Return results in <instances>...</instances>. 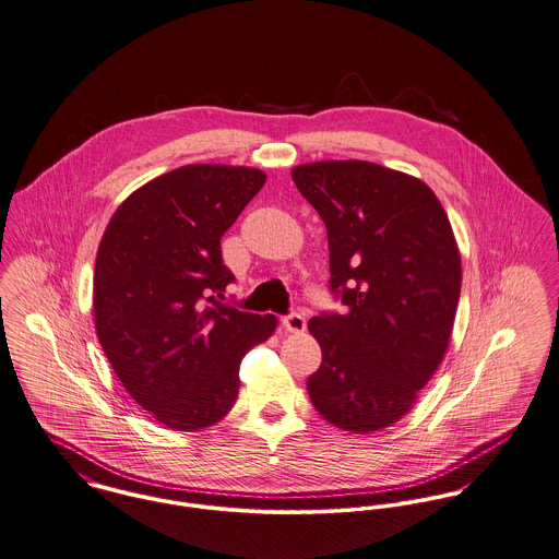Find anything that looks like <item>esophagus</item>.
Instances as JSON below:
<instances>
[{
  "instance_id": "esophagus-1",
  "label": "esophagus",
  "mask_w": 559,
  "mask_h": 559,
  "mask_svg": "<svg viewBox=\"0 0 559 559\" xmlns=\"http://www.w3.org/2000/svg\"><path fill=\"white\" fill-rule=\"evenodd\" d=\"M281 323H283V328H285L287 332H294V334H300V332H304V328H306V321H304V317L298 314V312L285 314V317L281 319Z\"/></svg>"
}]
</instances>
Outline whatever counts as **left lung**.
<instances>
[{
    "label": "left lung",
    "instance_id": "obj_1",
    "mask_svg": "<svg viewBox=\"0 0 559 559\" xmlns=\"http://www.w3.org/2000/svg\"><path fill=\"white\" fill-rule=\"evenodd\" d=\"M294 182L328 227L330 292L346 312L308 321L323 361L312 406L355 433L402 419L444 357L462 287L451 223L419 178L370 162H317Z\"/></svg>",
    "mask_w": 559,
    "mask_h": 559
}]
</instances>
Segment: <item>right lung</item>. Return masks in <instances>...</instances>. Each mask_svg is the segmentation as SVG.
<instances>
[{
  "label": "right lung",
  "instance_id": "right-lung-1",
  "mask_svg": "<svg viewBox=\"0 0 559 559\" xmlns=\"http://www.w3.org/2000/svg\"><path fill=\"white\" fill-rule=\"evenodd\" d=\"M263 182L255 168L182 166L133 191L99 242L97 338L129 395L170 430L225 417L242 357L276 328L274 314L218 301L234 283L221 236Z\"/></svg>",
  "mask_w": 559,
  "mask_h": 559
}]
</instances>
